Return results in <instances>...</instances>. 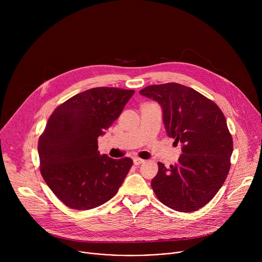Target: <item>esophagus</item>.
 Wrapping results in <instances>:
<instances>
[{
	"instance_id": "34e87169",
	"label": "esophagus",
	"mask_w": 262,
	"mask_h": 262,
	"mask_svg": "<svg viewBox=\"0 0 262 262\" xmlns=\"http://www.w3.org/2000/svg\"><path fill=\"white\" fill-rule=\"evenodd\" d=\"M145 161L144 160H142V159H140V158H134V164L136 165V166H138V165H141V164H143Z\"/></svg>"
}]
</instances>
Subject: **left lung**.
Masks as SVG:
<instances>
[{"label":"left lung","mask_w":262,"mask_h":262,"mask_svg":"<svg viewBox=\"0 0 262 262\" xmlns=\"http://www.w3.org/2000/svg\"><path fill=\"white\" fill-rule=\"evenodd\" d=\"M140 93L163 107L170 138L182 144L178 163L159 164L151 181L158 199L181 212L206 205L221 189L230 170L233 140L221 108L193 88L177 83L145 87Z\"/></svg>","instance_id":"1"}]
</instances>
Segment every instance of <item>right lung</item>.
<instances>
[{"mask_svg": "<svg viewBox=\"0 0 262 262\" xmlns=\"http://www.w3.org/2000/svg\"><path fill=\"white\" fill-rule=\"evenodd\" d=\"M134 90L97 87L58 105L38 141L40 173L66 206L87 210L113 198L133 160L100 156L97 139L134 95Z\"/></svg>", "mask_w": 262, "mask_h": 262, "instance_id": "1", "label": "right lung"}]
</instances>
